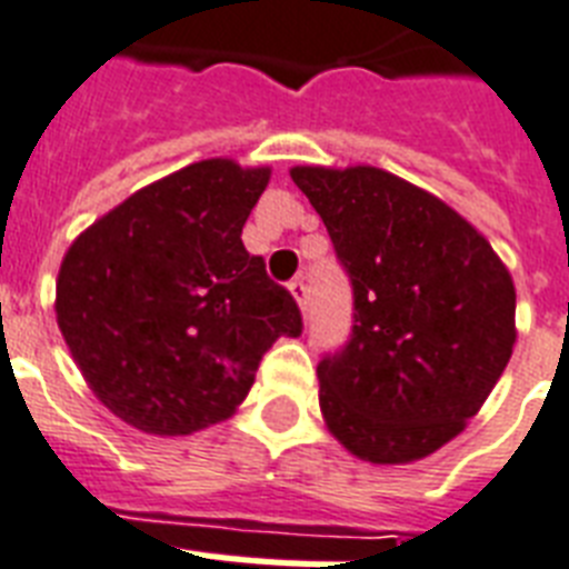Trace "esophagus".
Wrapping results in <instances>:
<instances>
[{
  "instance_id": "obj_1",
  "label": "esophagus",
  "mask_w": 569,
  "mask_h": 569,
  "mask_svg": "<svg viewBox=\"0 0 569 569\" xmlns=\"http://www.w3.org/2000/svg\"><path fill=\"white\" fill-rule=\"evenodd\" d=\"M289 292L295 295V300H298V307L307 312V283H303V277H295L292 283H289Z\"/></svg>"
}]
</instances>
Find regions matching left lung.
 Returning a JSON list of instances; mask_svg holds the SVG:
<instances>
[{
    "label": "left lung",
    "instance_id": "8db88e82",
    "mask_svg": "<svg viewBox=\"0 0 569 569\" xmlns=\"http://www.w3.org/2000/svg\"><path fill=\"white\" fill-rule=\"evenodd\" d=\"M292 180L353 292L348 341L318 362L327 427L373 465L423 459L459 436L509 365V271L459 212L382 169L298 166Z\"/></svg>",
    "mask_w": 569,
    "mask_h": 569
}]
</instances>
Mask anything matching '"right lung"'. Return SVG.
I'll list each match as a JSON object with an SVG mask.
<instances>
[{
  "mask_svg": "<svg viewBox=\"0 0 569 569\" xmlns=\"http://www.w3.org/2000/svg\"><path fill=\"white\" fill-rule=\"evenodd\" d=\"M269 169L201 160L133 192L72 242L58 327L101 403L154 436L233 415L298 300L244 251Z\"/></svg>",
  "mask_w": 569,
  "mask_h": 569,
  "instance_id": "add662e5",
  "label": "right lung"
}]
</instances>
